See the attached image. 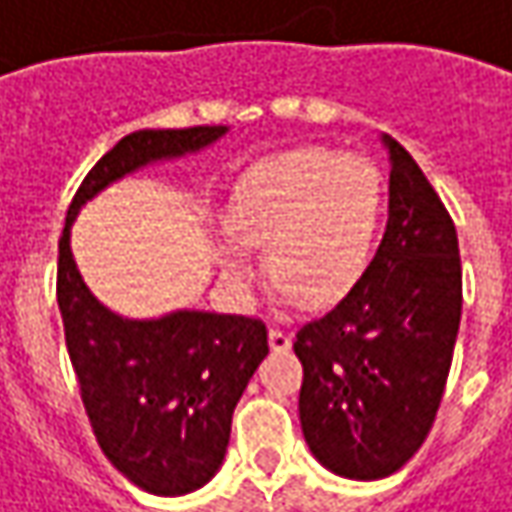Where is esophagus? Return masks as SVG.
I'll return each instance as SVG.
<instances>
[{
  "mask_svg": "<svg viewBox=\"0 0 512 512\" xmlns=\"http://www.w3.org/2000/svg\"><path fill=\"white\" fill-rule=\"evenodd\" d=\"M289 345H292V336L286 333V330H281V327H269V347L272 350H289Z\"/></svg>",
  "mask_w": 512,
  "mask_h": 512,
  "instance_id": "34e87169",
  "label": "esophagus"
}]
</instances>
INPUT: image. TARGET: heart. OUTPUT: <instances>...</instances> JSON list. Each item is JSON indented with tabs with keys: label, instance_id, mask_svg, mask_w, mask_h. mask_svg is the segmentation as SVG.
<instances>
[{
	"label": "heart",
	"instance_id": "heart-1",
	"mask_svg": "<svg viewBox=\"0 0 512 512\" xmlns=\"http://www.w3.org/2000/svg\"><path fill=\"white\" fill-rule=\"evenodd\" d=\"M385 208L374 162L324 147H301L252 165L228 202L220 266L228 281L249 284L240 246L266 249V269L304 307H333L365 278Z\"/></svg>",
	"mask_w": 512,
	"mask_h": 512
}]
</instances>
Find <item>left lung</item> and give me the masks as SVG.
<instances>
[{
  "label": "left lung",
  "instance_id": "8db88e82",
  "mask_svg": "<svg viewBox=\"0 0 512 512\" xmlns=\"http://www.w3.org/2000/svg\"><path fill=\"white\" fill-rule=\"evenodd\" d=\"M388 223L359 286L304 324L295 356L310 452L330 472L376 481L423 446L461 324L458 231L408 150L391 136Z\"/></svg>",
  "mask_w": 512,
  "mask_h": 512
}]
</instances>
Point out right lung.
<instances>
[{"label":"right lung","instance_id":"add662e5","mask_svg":"<svg viewBox=\"0 0 512 512\" xmlns=\"http://www.w3.org/2000/svg\"><path fill=\"white\" fill-rule=\"evenodd\" d=\"M228 127L138 130L98 159L66 214L57 307L80 400L98 446L127 481L153 496H185L223 466L231 414L269 353L260 318L176 310L124 318L83 284L72 255L80 205L141 167L199 153Z\"/></svg>","mask_w":512,"mask_h":512}]
</instances>
